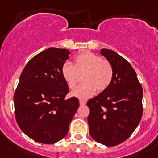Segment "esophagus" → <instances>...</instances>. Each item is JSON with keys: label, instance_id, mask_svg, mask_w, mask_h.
Returning <instances> with one entry per match:
<instances>
[{"label": "esophagus", "instance_id": "esophagus-1", "mask_svg": "<svg viewBox=\"0 0 158 158\" xmlns=\"http://www.w3.org/2000/svg\"><path fill=\"white\" fill-rule=\"evenodd\" d=\"M79 104L80 106H84L86 104V101L85 100H79Z\"/></svg>", "mask_w": 158, "mask_h": 158}]
</instances>
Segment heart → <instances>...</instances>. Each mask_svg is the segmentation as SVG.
Returning <instances> with one entry per match:
<instances>
[{"instance_id":"heart-1","label":"heart","mask_w":158,"mask_h":158,"mask_svg":"<svg viewBox=\"0 0 158 158\" xmlns=\"http://www.w3.org/2000/svg\"><path fill=\"white\" fill-rule=\"evenodd\" d=\"M64 79L70 88H73L79 80V75H84L83 82L71 91L70 95L85 100L92 97L98 90L105 91L112 82L113 70L107 60L92 52H85L74 60V66L65 63L61 68Z\"/></svg>"}]
</instances>
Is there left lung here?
Listing matches in <instances>:
<instances>
[{"mask_svg": "<svg viewBox=\"0 0 158 158\" xmlns=\"http://www.w3.org/2000/svg\"><path fill=\"white\" fill-rule=\"evenodd\" d=\"M100 54L112 65L113 77L105 91L88 101L89 133L95 141L115 146L133 133L143 115V88L129 62L108 48Z\"/></svg>", "mask_w": 158, "mask_h": 158, "instance_id": "8db88e82", "label": "left lung"}]
</instances>
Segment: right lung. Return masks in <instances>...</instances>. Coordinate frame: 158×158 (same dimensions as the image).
Masks as SVG:
<instances>
[{"label":"right lung","instance_id":"obj_1","mask_svg":"<svg viewBox=\"0 0 158 158\" xmlns=\"http://www.w3.org/2000/svg\"><path fill=\"white\" fill-rule=\"evenodd\" d=\"M70 54L65 48H48L29 60L20 76L14 94L15 119L37 143L62 139L79 106L76 98L65 99L69 88L61 68Z\"/></svg>","mask_w":158,"mask_h":158}]
</instances>
